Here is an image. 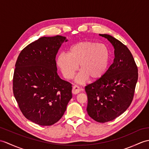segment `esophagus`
<instances>
[{"label":"esophagus","mask_w":149,"mask_h":149,"mask_svg":"<svg viewBox=\"0 0 149 149\" xmlns=\"http://www.w3.org/2000/svg\"><path fill=\"white\" fill-rule=\"evenodd\" d=\"M81 88L77 86H73V88H72V93H73V94L76 95V94H78V93L81 91Z\"/></svg>","instance_id":"esophagus-1"}]
</instances>
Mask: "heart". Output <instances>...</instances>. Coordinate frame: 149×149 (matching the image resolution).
Listing matches in <instances>:
<instances>
[{"instance_id": "obj_1", "label": "heart", "mask_w": 149, "mask_h": 149, "mask_svg": "<svg viewBox=\"0 0 149 149\" xmlns=\"http://www.w3.org/2000/svg\"><path fill=\"white\" fill-rule=\"evenodd\" d=\"M109 51L105 45L92 41H81L72 46L68 53H61L56 58V63L63 77L71 79L78 70H81L76 81L84 83L89 77L98 79L107 70L109 63Z\"/></svg>"}]
</instances>
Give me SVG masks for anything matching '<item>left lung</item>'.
<instances>
[{
  "instance_id": "1",
  "label": "left lung",
  "mask_w": 149,
  "mask_h": 149,
  "mask_svg": "<svg viewBox=\"0 0 149 149\" xmlns=\"http://www.w3.org/2000/svg\"><path fill=\"white\" fill-rule=\"evenodd\" d=\"M114 47L113 63L102 77L87 85V112L96 122L104 123L126 111L133 99L138 81V68L125 45L107 34H100Z\"/></svg>"
}]
</instances>
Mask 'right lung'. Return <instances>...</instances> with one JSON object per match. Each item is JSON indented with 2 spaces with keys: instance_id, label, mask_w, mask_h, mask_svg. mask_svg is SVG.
<instances>
[{
  "instance_id": "1",
  "label": "right lung",
  "mask_w": 149,
  "mask_h": 149,
  "mask_svg": "<svg viewBox=\"0 0 149 149\" xmlns=\"http://www.w3.org/2000/svg\"><path fill=\"white\" fill-rule=\"evenodd\" d=\"M66 37H42L21 51L14 72L13 89L23 116L40 126L60 120L72 97V84L57 73L56 56Z\"/></svg>"
}]
</instances>
